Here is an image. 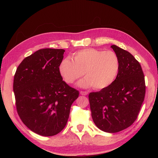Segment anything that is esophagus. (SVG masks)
Wrapping results in <instances>:
<instances>
[{
    "instance_id": "esophagus-1",
    "label": "esophagus",
    "mask_w": 158,
    "mask_h": 158,
    "mask_svg": "<svg viewBox=\"0 0 158 158\" xmlns=\"http://www.w3.org/2000/svg\"><path fill=\"white\" fill-rule=\"evenodd\" d=\"M80 94L82 95H86L88 94V92L87 91H80Z\"/></svg>"
}]
</instances>
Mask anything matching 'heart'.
<instances>
[{"instance_id":"heart-1","label":"heart","mask_w":158,"mask_h":158,"mask_svg":"<svg viewBox=\"0 0 158 158\" xmlns=\"http://www.w3.org/2000/svg\"><path fill=\"white\" fill-rule=\"evenodd\" d=\"M119 66L118 57L114 52L87 48L76 52L73 59L66 57L62 60L59 72L69 84H73L84 74L85 77L78 82L79 86L101 89L114 82Z\"/></svg>"}]
</instances>
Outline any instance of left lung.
<instances>
[{
  "instance_id": "obj_1",
  "label": "left lung",
  "mask_w": 158,
  "mask_h": 158,
  "mask_svg": "<svg viewBox=\"0 0 158 158\" xmlns=\"http://www.w3.org/2000/svg\"><path fill=\"white\" fill-rule=\"evenodd\" d=\"M111 47L120 63L116 79L108 87L89 93L88 98L95 125L104 132L114 133L136 121L144 100L146 85L139 62L118 46Z\"/></svg>"
}]
</instances>
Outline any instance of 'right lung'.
<instances>
[{
  "instance_id": "1",
  "label": "right lung",
  "mask_w": 158,
  "mask_h": 158,
  "mask_svg": "<svg viewBox=\"0 0 158 158\" xmlns=\"http://www.w3.org/2000/svg\"><path fill=\"white\" fill-rule=\"evenodd\" d=\"M64 51L38 50L22 61L14 75L18 115L28 128L44 136L56 135L65 127L72 104L79 95L59 74Z\"/></svg>"
}]
</instances>
